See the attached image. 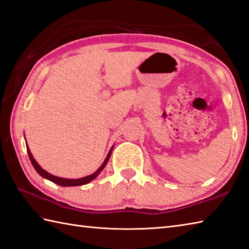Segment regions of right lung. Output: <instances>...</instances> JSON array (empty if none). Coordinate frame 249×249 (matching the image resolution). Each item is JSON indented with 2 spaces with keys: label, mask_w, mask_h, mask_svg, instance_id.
I'll return each instance as SVG.
<instances>
[{
  "label": "right lung",
  "mask_w": 249,
  "mask_h": 249,
  "mask_svg": "<svg viewBox=\"0 0 249 249\" xmlns=\"http://www.w3.org/2000/svg\"><path fill=\"white\" fill-rule=\"evenodd\" d=\"M25 143H26V140H25ZM113 146H114V145H113ZM113 146L110 149L107 157H106V160H105L104 162H103V165L100 166L96 171H95V172L92 173V174H89V176H88V177L80 178H64L55 177V176H53V174L47 172V171L45 170V169L41 168V167L38 165V162H37V161L35 160V158L33 157V155H32V153H31V151H30V149H29L28 143H26V150H28V154H29V157H30V160H31V162H32V165H33L34 169L37 171V173L39 174L40 177H43L44 178L49 179V181L53 182L54 184L60 185V186L67 187V186H80V185H86V184L89 183L91 181H93L94 178H96L98 177V174L104 170V168H105L106 165H107V163H108V161H109V160H110V156H111V153H112V150H113Z\"/></svg>",
  "instance_id": "add662e5"
}]
</instances>
